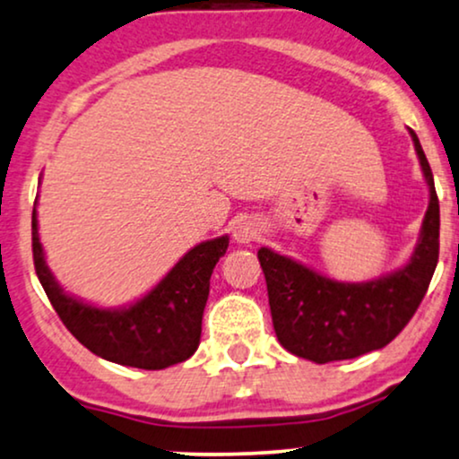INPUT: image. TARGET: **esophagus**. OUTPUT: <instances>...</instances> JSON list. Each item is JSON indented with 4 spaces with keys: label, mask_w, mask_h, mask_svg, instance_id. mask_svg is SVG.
I'll return each mask as SVG.
<instances>
[{
    "label": "esophagus",
    "mask_w": 459,
    "mask_h": 459,
    "mask_svg": "<svg viewBox=\"0 0 459 459\" xmlns=\"http://www.w3.org/2000/svg\"><path fill=\"white\" fill-rule=\"evenodd\" d=\"M257 236H260V230H257V225L253 223V221H240L234 230V238L236 242H240V245L255 240Z\"/></svg>",
    "instance_id": "obj_1"
}]
</instances>
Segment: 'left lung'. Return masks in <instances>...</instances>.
Masks as SVG:
<instances>
[{
  "label": "left lung",
  "instance_id": "1",
  "mask_svg": "<svg viewBox=\"0 0 459 459\" xmlns=\"http://www.w3.org/2000/svg\"><path fill=\"white\" fill-rule=\"evenodd\" d=\"M411 137L429 188L421 236L406 266L371 281L346 283L311 271L268 247L257 251L279 343L296 357L331 363L385 348L411 322L438 264L440 206L428 159Z\"/></svg>",
  "mask_w": 459,
  "mask_h": 459
}]
</instances>
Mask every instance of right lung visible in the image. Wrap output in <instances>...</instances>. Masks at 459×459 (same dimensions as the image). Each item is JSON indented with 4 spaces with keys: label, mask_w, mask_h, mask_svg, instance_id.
<instances>
[{
    "label": "right lung",
    "mask_w": 459,
    "mask_h": 459,
    "mask_svg": "<svg viewBox=\"0 0 459 459\" xmlns=\"http://www.w3.org/2000/svg\"><path fill=\"white\" fill-rule=\"evenodd\" d=\"M230 247L228 236L199 242L142 296L120 309H102L66 294L48 271L31 212L36 274L64 326L96 357L137 369H165L195 354L210 274Z\"/></svg>",
    "instance_id": "1"
}]
</instances>
